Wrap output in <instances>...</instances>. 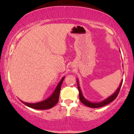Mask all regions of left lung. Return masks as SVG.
I'll use <instances>...</instances> for the list:
<instances>
[{"instance_id": "obj_1", "label": "left lung", "mask_w": 134, "mask_h": 134, "mask_svg": "<svg viewBox=\"0 0 134 134\" xmlns=\"http://www.w3.org/2000/svg\"><path fill=\"white\" fill-rule=\"evenodd\" d=\"M124 67V65H123ZM123 82V80H121L120 84L119 87H118V89L116 90V91L113 94L111 95L110 96H109L108 98H107V99H105L104 100L100 101V102H97V103H94V102H91V101H88L87 99H86L84 96H83L82 91H81V88H80L79 86V81L78 79H77V87H78V90H79V99L81 100V102L84 105L87 106L88 107H91V108H99V107H104V106L107 105V104H109L110 103H111L113 101V100H115L116 99V98L117 97L118 93H119L120 90V88L121 87V84H122Z\"/></svg>"}]
</instances>
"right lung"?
I'll use <instances>...</instances> for the list:
<instances>
[{"label":"right lung","mask_w":134,"mask_h":134,"mask_svg":"<svg viewBox=\"0 0 134 134\" xmlns=\"http://www.w3.org/2000/svg\"><path fill=\"white\" fill-rule=\"evenodd\" d=\"M65 77H63L61 81L58 82L57 86L56 87L55 90L52 94L47 99H44V101H41V102L36 103H29L23 102L21 101L23 103H24L27 107L31 108L33 109H36V110H47V109L52 108L57 103L59 98L60 91L61 86H62V82L64 81Z\"/></svg>","instance_id":"add662e5"}]
</instances>
